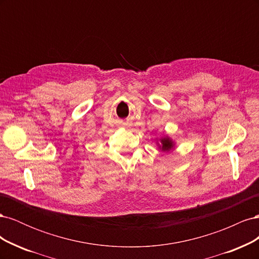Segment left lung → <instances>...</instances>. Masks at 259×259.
Instances as JSON below:
<instances>
[{"label":"left lung","instance_id":"1","mask_svg":"<svg viewBox=\"0 0 259 259\" xmlns=\"http://www.w3.org/2000/svg\"><path fill=\"white\" fill-rule=\"evenodd\" d=\"M161 144H162V150H169V149L173 147V144H171L169 138L161 139Z\"/></svg>","mask_w":259,"mask_h":259}]
</instances>
